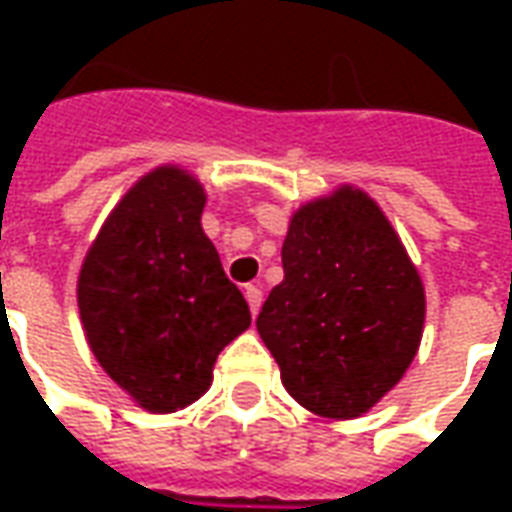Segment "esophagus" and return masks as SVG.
<instances>
[{
    "label": "esophagus",
    "instance_id": "34e87169",
    "mask_svg": "<svg viewBox=\"0 0 512 512\" xmlns=\"http://www.w3.org/2000/svg\"><path fill=\"white\" fill-rule=\"evenodd\" d=\"M246 301H249V310H252V315H257L260 312V304H263V290H260V285H246Z\"/></svg>",
    "mask_w": 512,
    "mask_h": 512
}]
</instances>
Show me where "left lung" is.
Masks as SVG:
<instances>
[{
    "label": "left lung",
    "instance_id": "obj_1",
    "mask_svg": "<svg viewBox=\"0 0 512 512\" xmlns=\"http://www.w3.org/2000/svg\"><path fill=\"white\" fill-rule=\"evenodd\" d=\"M282 268L257 315L282 384L312 414L362 417L417 356L425 323L417 268L384 211L354 186L293 213Z\"/></svg>",
    "mask_w": 512,
    "mask_h": 512
}]
</instances>
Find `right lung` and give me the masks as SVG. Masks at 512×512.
Instances as JSON below:
<instances>
[{
	"label": "right lung",
	"instance_id": "1",
	"mask_svg": "<svg viewBox=\"0 0 512 512\" xmlns=\"http://www.w3.org/2000/svg\"><path fill=\"white\" fill-rule=\"evenodd\" d=\"M205 191L186 169L134 183L84 257L79 315L106 376L153 414L208 392L216 356L249 329V304L202 233Z\"/></svg>",
	"mask_w": 512,
	"mask_h": 512
}]
</instances>
